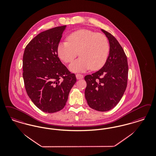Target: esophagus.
<instances>
[{"label":"esophagus","mask_w":156,"mask_h":156,"mask_svg":"<svg viewBox=\"0 0 156 156\" xmlns=\"http://www.w3.org/2000/svg\"><path fill=\"white\" fill-rule=\"evenodd\" d=\"M76 78L77 80H81L83 78V75L82 74H76Z\"/></svg>","instance_id":"34e87169"}]
</instances>
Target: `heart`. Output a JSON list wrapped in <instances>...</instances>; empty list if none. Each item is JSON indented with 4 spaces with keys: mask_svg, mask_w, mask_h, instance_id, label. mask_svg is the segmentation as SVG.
<instances>
[{
    "mask_svg": "<svg viewBox=\"0 0 156 156\" xmlns=\"http://www.w3.org/2000/svg\"><path fill=\"white\" fill-rule=\"evenodd\" d=\"M79 52L81 57L69 66L71 71L99 69L104 66L108 55V39L102 34L82 29L71 34L68 41L60 42L57 46L58 56L64 62H72Z\"/></svg>",
    "mask_w": 156,
    "mask_h": 156,
    "instance_id": "b5f03b06",
    "label": "heart"
}]
</instances>
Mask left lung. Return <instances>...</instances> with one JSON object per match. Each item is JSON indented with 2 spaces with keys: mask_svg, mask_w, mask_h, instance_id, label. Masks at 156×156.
Here are the masks:
<instances>
[{
  "mask_svg": "<svg viewBox=\"0 0 156 156\" xmlns=\"http://www.w3.org/2000/svg\"><path fill=\"white\" fill-rule=\"evenodd\" d=\"M101 31L108 40L109 55L101 69L85 76L87 83L85 96L90 108L107 112L116 106L124 94L128 66L127 57L118 41L109 32Z\"/></svg>",
  "mask_w": 156,
  "mask_h": 156,
  "instance_id": "1",
  "label": "left lung"
}]
</instances>
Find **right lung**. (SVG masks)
Masks as SVG:
<instances>
[{
  "instance_id": "right-lung-1",
  "label": "right lung",
  "mask_w": 156,
  "mask_h": 156,
  "mask_svg": "<svg viewBox=\"0 0 156 156\" xmlns=\"http://www.w3.org/2000/svg\"><path fill=\"white\" fill-rule=\"evenodd\" d=\"M66 25L39 34L25 47L23 76L25 90L34 104L45 112L64 107L76 79L61 62L57 46ZM62 80H61V78Z\"/></svg>"
}]
</instances>
